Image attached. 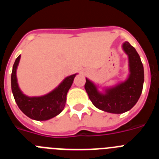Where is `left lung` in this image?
<instances>
[{
    "label": "left lung",
    "instance_id": "1",
    "mask_svg": "<svg viewBox=\"0 0 159 159\" xmlns=\"http://www.w3.org/2000/svg\"><path fill=\"white\" fill-rule=\"evenodd\" d=\"M128 57L129 75L125 81L115 86L102 88L86 78L84 88L94 106L103 111L122 114L130 110L139 99L144 82V69L139 55L127 41L122 45Z\"/></svg>",
    "mask_w": 159,
    "mask_h": 159
}]
</instances>
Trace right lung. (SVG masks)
<instances>
[{
  "instance_id": "1",
  "label": "right lung",
  "mask_w": 159,
  "mask_h": 159,
  "mask_svg": "<svg viewBox=\"0 0 159 159\" xmlns=\"http://www.w3.org/2000/svg\"><path fill=\"white\" fill-rule=\"evenodd\" d=\"M20 55L16 59L11 75V87L14 99L22 112L30 119L45 121L58 116L65 107L67 94L77 74L66 77L58 87L42 96L30 97L25 95L20 89L16 78V69Z\"/></svg>"
}]
</instances>
